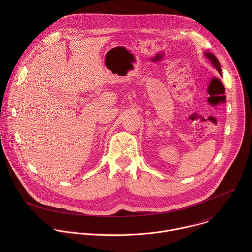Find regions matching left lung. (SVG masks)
Wrapping results in <instances>:
<instances>
[{"label":"left lung","instance_id":"8db88e82","mask_svg":"<svg viewBox=\"0 0 252 252\" xmlns=\"http://www.w3.org/2000/svg\"><path fill=\"white\" fill-rule=\"evenodd\" d=\"M204 55H205V57L211 62V63L215 66V68H217V69L219 70V73L221 75V74H222V73H221V67H220V63L218 58L215 57L214 55L210 54V53H204Z\"/></svg>","mask_w":252,"mask_h":252}]
</instances>
